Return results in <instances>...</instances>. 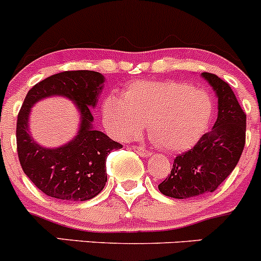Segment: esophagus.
I'll return each instance as SVG.
<instances>
[{"label":"esophagus","mask_w":261,"mask_h":261,"mask_svg":"<svg viewBox=\"0 0 261 261\" xmlns=\"http://www.w3.org/2000/svg\"><path fill=\"white\" fill-rule=\"evenodd\" d=\"M133 150L138 153L139 155H142V157H149L150 155V152H148V150L142 146H133Z\"/></svg>","instance_id":"34e87169"}]
</instances>
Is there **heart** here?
Returning <instances> with one entry per match:
<instances>
[{"label":"heart","instance_id":"1","mask_svg":"<svg viewBox=\"0 0 261 261\" xmlns=\"http://www.w3.org/2000/svg\"><path fill=\"white\" fill-rule=\"evenodd\" d=\"M211 114V96L205 90L172 80H137L122 95L111 93L103 103L104 124L112 134L134 138L148 123L150 138L167 152L193 146Z\"/></svg>","mask_w":261,"mask_h":261}]
</instances>
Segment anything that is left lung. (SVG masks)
Listing matches in <instances>:
<instances>
[{
  "label": "left lung",
  "instance_id": "8db88e82",
  "mask_svg": "<svg viewBox=\"0 0 261 261\" xmlns=\"http://www.w3.org/2000/svg\"><path fill=\"white\" fill-rule=\"evenodd\" d=\"M219 98L214 127L196 146L174 158L167 178L158 185L165 196L191 198L214 192L238 165L245 146L246 114L230 85L217 75L202 72Z\"/></svg>",
  "mask_w": 261,
  "mask_h": 261
}]
</instances>
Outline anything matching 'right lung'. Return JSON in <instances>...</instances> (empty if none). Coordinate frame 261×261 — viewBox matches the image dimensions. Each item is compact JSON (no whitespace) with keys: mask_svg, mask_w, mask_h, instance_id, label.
<instances>
[{"mask_svg":"<svg viewBox=\"0 0 261 261\" xmlns=\"http://www.w3.org/2000/svg\"><path fill=\"white\" fill-rule=\"evenodd\" d=\"M104 76L91 70L63 71L41 80L29 90L16 123L20 165L32 184L45 195L65 201L95 197L107 182V157L122 144L93 128L90 109L98 101ZM66 96L82 114L80 133L68 145L49 150L39 146L28 133V113L40 98Z\"/></svg>","mask_w":261,"mask_h":261,"instance_id":"add662e5","label":"right lung"}]
</instances>
